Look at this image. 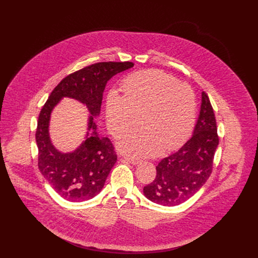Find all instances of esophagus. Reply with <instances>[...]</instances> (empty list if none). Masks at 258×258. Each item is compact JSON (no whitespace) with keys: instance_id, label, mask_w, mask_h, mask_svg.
<instances>
[{"instance_id":"34e87169","label":"esophagus","mask_w":258,"mask_h":258,"mask_svg":"<svg viewBox=\"0 0 258 258\" xmlns=\"http://www.w3.org/2000/svg\"><path fill=\"white\" fill-rule=\"evenodd\" d=\"M125 160H127L130 163L135 164V165L140 162V159H139V158H137V157H130V156H126V157H125Z\"/></svg>"}]
</instances>
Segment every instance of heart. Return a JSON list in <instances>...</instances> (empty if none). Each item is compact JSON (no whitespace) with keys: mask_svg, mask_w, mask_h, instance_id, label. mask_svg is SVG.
Here are the masks:
<instances>
[{"mask_svg":"<svg viewBox=\"0 0 258 258\" xmlns=\"http://www.w3.org/2000/svg\"><path fill=\"white\" fill-rule=\"evenodd\" d=\"M122 95L110 92L106 102L108 128L118 138L138 123L142 128L125 134L118 148L125 154L147 157L161 149H177L190 138L196 121V98L186 84L156 69L141 70L121 83Z\"/></svg>","mask_w":258,"mask_h":258,"instance_id":"obj_1","label":"heart"}]
</instances>
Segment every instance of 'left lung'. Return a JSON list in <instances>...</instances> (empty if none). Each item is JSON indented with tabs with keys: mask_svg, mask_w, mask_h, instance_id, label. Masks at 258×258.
<instances>
[{
	"mask_svg": "<svg viewBox=\"0 0 258 258\" xmlns=\"http://www.w3.org/2000/svg\"><path fill=\"white\" fill-rule=\"evenodd\" d=\"M218 142L213 108L207 94L203 92L200 114L192 138L178 151L158 163L156 176L144 187V195L163 206L186 202L210 176Z\"/></svg>",
	"mask_w": 258,
	"mask_h": 258,
	"instance_id": "1",
	"label": "left lung"
}]
</instances>
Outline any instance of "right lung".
<instances>
[{"instance_id": "add662e5", "label": "right lung", "mask_w": 258, "mask_h": 258, "mask_svg": "<svg viewBox=\"0 0 258 258\" xmlns=\"http://www.w3.org/2000/svg\"><path fill=\"white\" fill-rule=\"evenodd\" d=\"M133 66V62L125 61L99 62L84 67L64 78L43 106L35 132L39 149L38 165L46 180L62 198L71 202L86 201L94 198L104 187L117 155L111 141L97 133L94 116L100 113L107 82ZM63 96L86 103L92 114L88 127L90 134L71 154L59 153L48 137L50 112Z\"/></svg>"}]
</instances>
